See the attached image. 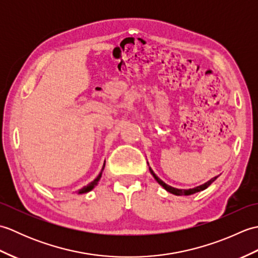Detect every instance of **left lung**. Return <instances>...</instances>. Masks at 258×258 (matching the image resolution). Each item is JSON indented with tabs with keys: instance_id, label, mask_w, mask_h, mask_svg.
I'll list each match as a JSON object with an SVG mask.
<instances>
[{
	"instance_id": "left-lung-1",
	"label": "left lung",
	"mask_w": 258,
	"mask_h": 258,
	"mask_svg": "<svg viewBox=\"0 0 258 258\" xmlns=\"http://www.w3.org/2000/svg\"><path fill=\"white\" fill-rule=\"evenodd\" d=\"M149 164V163H147ZM150 168V172H151V174L153 175V177L155 178V180L156 182L160 184L162 187L164 188V189H166L168 193H171V194H174V195H185V196H187V195H191V194H195V193H197V191H201V190H204L205 188H207L208 186H210L214 180H215L216 178H217V176H215V177H213V178H211L210 180H207L206 183H204V184H202V185H200V186H196V187H194V188H188V189H182V188H176V187H173V186H171V185H167L166 183H164L163 180L157 176V175L153 172V169L151 168V167H149Z\"/></svg>"
}]
</instances>
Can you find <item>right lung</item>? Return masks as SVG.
I'll return each mask as SVG.
<instances>
[{"mask_svg": "<svg viewBox=\"0 0 258 258\" xmlns=\"http://www.w3.org/2000/svg\"><path fill=\"white\" fill-rule=\"evenodd\" d=\"M104 167H105V162H104V165H103V167H102V171H101V173L97 175V177L93 180V182H91L90 184H87L86 186H84L83 188H81L80 190H79V193L78 194H84V193H89L90 190H92L93 188L95 187V186L97 185V183L100 182V179H101V177H102V172H103V169H104Z\"/></svg>", "mask_w": 258, "mask_h": 258, "instance_id": "right-lung-1", "label": "right lung"}]
</instances>
